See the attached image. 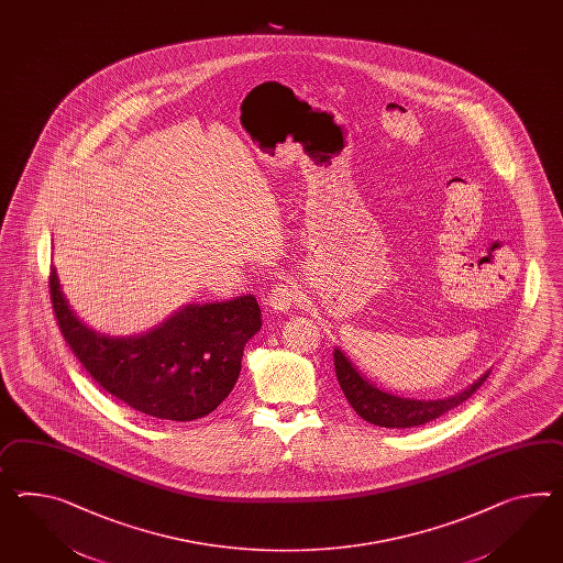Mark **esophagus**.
Segmentation results:
<instances>
[{
    "mask_svg": "<svg viewBox=\"0 0 563 563\" xmlns=\"http://www.w3.org/2000/svg\"><path fill=\"white\" fill-rule=\"evenodd\" d=\"M298 300H300V289L296 288L294 284H289V282L277 284L267 296V303L279 312H288L289 308Z\"/></svg>",
    "mask_w": 563,
    "mask_h": 563,
    "instance_id": "34e87169",
    "label": "esophagus"
}]
</instances>
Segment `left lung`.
Wrapping results in <instances>:
<instances>
[{"instance_id":"obj_1","label":"left lung","mask_w":563,"mask_h":563,"mask_svg":"<svg viewBox=\"0 0 563 563\" xmlns=\"http://www.w3.org/2000/svg\"><path fill=\"white\" fill-rule=\"evenodd\" d=\"M332 355H334V372H336L339 386L343 389L349 404L353 406V410L363 420L386 429H410V427H420L434 418L443 417L451 408L465 402L488 377V374L482 375L476 384L463 389L462 394L449 396L443 400H412V398H400L375 388L374 384H369L339 349H334Z\"/></svg>"}]
</instances>
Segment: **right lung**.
<instances>
[{"mask_svg": "<svg viewBox=\"0 0 563 563\" xmlns=\"http://www.w3.org/2000/svg\"><path fill=\"white\" fill-rule=\"evenodd\" d=\"M48 291L58 331L87 374L120 402L146 417L196 420L231 394L245 343L261 329L255 296L229 302L189 303L159 329L114 339L75 317L51 267Z\"/></svg>", "mask_w": 563, "mask_h": 563, "instance_id": "add662e5", "label": "right lung"}]
</instances>
